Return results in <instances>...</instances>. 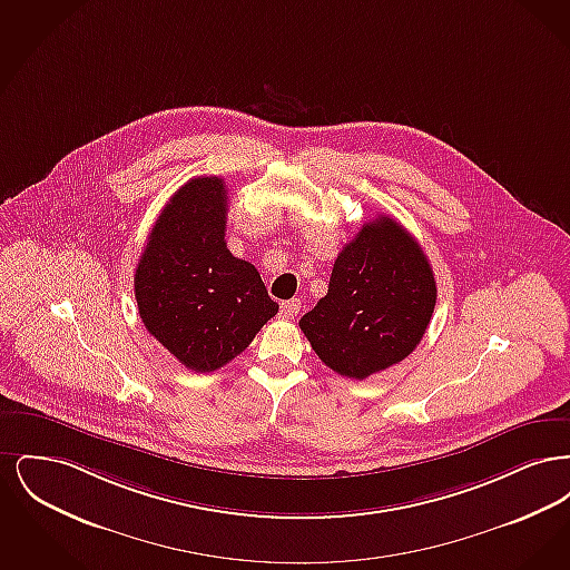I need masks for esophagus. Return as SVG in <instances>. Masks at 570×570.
<instances>
[{
	"label": "esophagus",
	"mask_w": 570,
	"mask_h": 570,
	"mask_svg": "<svg viewBox=\"0 0 570 570\" xmlns=\"http://www.w3.org/2000/svg\"><path fill=\"white\" fill-rule=\"evenodd\" d=\"M301 309V301L298 298H291V301H284L279 305V316L282 318H295Z\"/></svg>",
	"instance_id": "1"
}]
</instances>
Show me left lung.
Segmentation results:
<instances>
[{
    "label": "left lung",
    "instance_id": "left-lung-1",
    "mask_svg": "<svg viewBox=\"0 0 570 570\" xmlns=\"http://www.w3.org/2000/svg\"><path fill=\"white\" fill-rule=\"evenodd\" d=\"M435 293L423 247L400 222L379 216L340 252L325 297L298 326L326 367L363 380L419 346Z\"/></svg>",
    "mask_w": 570,
    "mask_h": 570
}]
</instances>
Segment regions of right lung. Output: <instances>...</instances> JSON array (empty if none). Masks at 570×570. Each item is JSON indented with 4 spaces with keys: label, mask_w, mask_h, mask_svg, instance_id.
Instances as JSON below:
<instances>
[{
    "label": "right lung",
    "mask_w": 570,
    "mask_h": 570,
    "mask_svg": "<svg viewBox=\"0 0 570 570\" xmlns=\"http://www.w3.org/2000/svg\"><path fill=\"white\" fill-rule=\"evenodd\" d=\"M228 190L194 177L170 196L136 265L145 328L191 372H216L244 353L279 309L261 273L224 242Z\"/></svg>",
    "instance_id": "add662e5"
}]
</instances>
